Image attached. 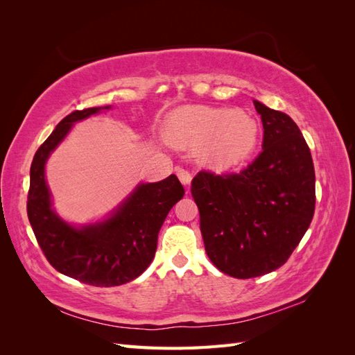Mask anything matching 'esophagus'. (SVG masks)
Here are the masks:
<instances>
[{"label": "esophagus", "mask_w": 355, "mask_h": 355, "mask_svg": "<svg viewBox=\"0 0 355 355\" xmlns=\"http://www.w3.org/2000/svg\"><path fill=\"white\" fill-rule=\"evenodd\" d=\"M176 175H178V178H179V180H180L182 184H184L185 187L191 185L192 175L189 173V171H188L187 168H184V167H178V168H176Z\"/></svg>", "instance_id": "esophagus-1"}]
</instances>
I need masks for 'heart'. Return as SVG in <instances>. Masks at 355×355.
<instances>
[{"instance_id": "1", "label": "heart", "mask_w": 355, "mask_h": 355, "mask_svg": "<svg viewBox=\"0 0 355 355\" xmlns=\"http://www.w3.org/2000/svg\"><path fill=\"white\" fill-rule=\"evenodd\" d=\"M166 136L179 148L202 146L209 166L227 170L249 158L259 141V125L243 111L182 106L168 115Z\"/></svg>"}]
</instances>
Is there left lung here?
Segmentation results:
<instances>
[{"mask_svg": "<svg viewBox=\"0 0 355 355\" xmlns=\"http://www.w3.org/2000/svg\"><path fill=\"white\" fill-rule=\"evenodd\" d=\"M253 103L263 125L262 153L240 173L200 171L191 184L207 256L241 280L284 265L315 209L313 157L299 127L287 114Z\"/></svg>", "mask_w": 355, "mask_h": 355, "instance_id": "1", "label": "left lung"}]
</instances>
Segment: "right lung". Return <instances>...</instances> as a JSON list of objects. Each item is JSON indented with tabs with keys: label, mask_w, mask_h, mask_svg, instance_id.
Segmentation results:
<instances>
[{
	"label": "right lung",
	"mask_w": 355,
	"mask_h": 355,
	"mask_svg": "<svg viewBox=\"0 0 355 355\" xmlns=\"http://www.w3.org/2000/svg\"><path fill=\"white\" fill-rule=\"evenodd\" d=\"M111 110V105L73 111L56 125L31 164L28 219L50 265L63 275L96 287L121 286L141 275L153 262L158 232L170 209L185 189L175 175L139 184L108 218L73 227L51 207L46 182L50 154L67 137L73 123Z\"/></svg>",
	"instance_id": "obj_1"
}]
</instances>
